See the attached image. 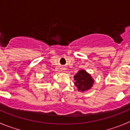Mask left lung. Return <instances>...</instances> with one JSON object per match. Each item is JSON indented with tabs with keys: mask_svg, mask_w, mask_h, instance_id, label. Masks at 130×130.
Returning <instances> with one entry per match:
<instances>
[{
	"mask_svg": "<svg viewBox=\"0 0 130 130\" xmlns=\"http://www.w3.org/2000/svg\"><path fill=\"white\" fill-rule=\"evenodd\" d=\"M74 80L76 81L75 85L78 88V90L85 91L89 90L92 87L94 80L90 75L87 73L84 70L79 71L74 76Z\"/></svg>",
	"mask_w": 130,
	"mask_h": 130,
	"instance_id": "obj_1",
	"label": "left lung"
}]
</instances>
